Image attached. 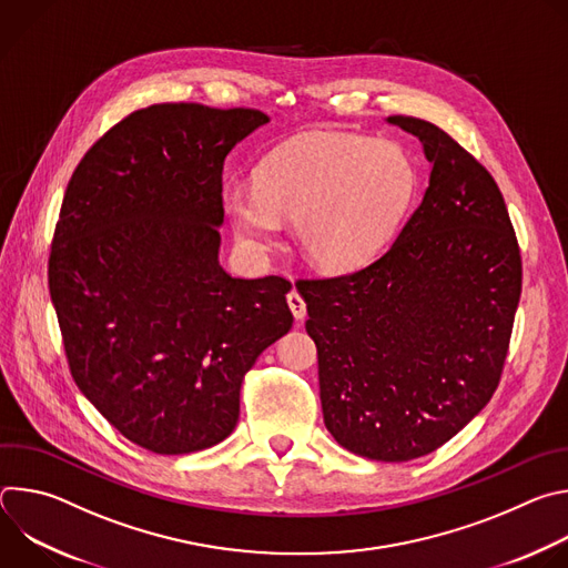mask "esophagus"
I'll return each instance as SVG.
<instances>
[{
  "mask_svg": "<svg viewBox=\"0 0 568 568\" xmlns=\"http://www.w3.org/2000/svg\"><path fill=\"white\" fill-rule=\"evenodd\" d=\"M287 305H290V310H292V314H294L296 321H301V318L305 316V301H303V296H301L296 290H292V292L287 294Z\"/></svg>",
  "mask_w": 568,
  "mask_h": 568,
  "instance_id": "esophagus-1",
  "label": "esophagus"
}]
</instances>
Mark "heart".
I'll use <instances>...</instances> for the list:
<instances>
[{
  "label": "heart",
  "mask_w": 568,
  "mask_h": 568,
  "mask_svg": "<svg viewBox=\"0 0 568 568\" xmlns=\"http://www.w3.org/2000/svg\"><path fill=\"white\" fill-rule=\"evenodd\" d=\"M414 186L412 161L395 143L333 134L270 154L254 189L224 193V211L247 252H272L278 222H294L296 245L312 265L346 272L384 245Z\"/></svg>",
  "instance_id": "b5f03b06"
}]
</instances>
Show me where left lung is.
Returning a JSON list of instances; mask_svg holds the SVG:
<instances>
[{
    "mask_svg": "<svg viewBox=\"0 0 568 568\" xmlns=\"http://www.w3.org/2000/svg\"><path fill=\"white\" fill-rule=\"evenodd\" d=\"M386 121L418 136L432 164L420 206L371 265L296 290L323 423L348 452L402 463L454 438L497 390L521 256L493 175L438 125Z\"/></svg>",
    "mask_w": 568,
    "mask_h": 568,
    "instance_id": "left-lung-1",
    "label": "left lung"
}]
</instances>
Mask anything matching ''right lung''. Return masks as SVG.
Here are the masks:
<instances>
[{
	"mask_svg": "<svg viewBox=\"0 0 568 568\" xmlns=\"http://www.w3.org/2000/svg\"><path fill=\"white\" fill-rule=\"evenodd\" d=\"M258 110L159 103L108 130L75 166L49 256L71 375L134 445L191 454L222 443L258 355L292 328L281 276L217 261L224 159Z\"/></svg>",
	"mask_w": 568,
	"mask_h": 568,
	"instance_id": "add662e5",
	"label": "right lung"
}]
</instances>
